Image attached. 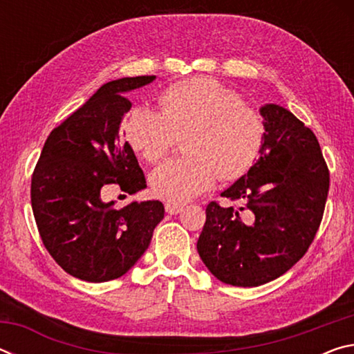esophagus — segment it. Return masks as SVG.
<instances>
[{"mask_svg": "<svg viewBox=\"0 0 354 354\" xmlns=\"http://www.w3.org/2000/svg\"><path fill=\"white\" fill-rule=\"evenodd\" d=\"M183 211V206H178V205H171V203H167L165 205V212L170 214V215H176Z\"/></svg>", "mask_w": 354, "mask_h": 354, "instance_id": "1", "label": "esophagus"}]
</instances>
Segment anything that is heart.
<instances>
[{
    "label": "heart",
    "instance_id": "obj_1",
    "mask_svg": "<svg viewBox=\"0 0 354 354\" xmlns=\"http://www.w3.org/2000/svg\"><path fill=\"white\" fill-rule=\"evenodd\" d=\"M160 112L137 106L122 131L134 151L149 164L169 154L185 137L187 158L169 160L153 171L151 190L160 200L181 205L212 187L217 178L234 181L261 156L266 123L241 93L212 77H189L159 95Z\"/></svg>",
    "mask_w": 354,
    "mask_h": 354
}]
</instances>
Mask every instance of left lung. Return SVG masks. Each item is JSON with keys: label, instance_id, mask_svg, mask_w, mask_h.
Segmentation results:
<instances>
[{"label": "left lung", "instance_id": "obj_1", "mask_svg": "<svg viewBox=\"0 0 354 354\" xmlns=\"http://www.w3.org/2000/svg\"><path fill=\"white\" fill-rule=\"evenodd\" d=\"M261 158L221 196L211 201L196 243L221 283L254 287L281 277L301 259L322 223L329 170L315 134L284 107L267 104Z\"/></svg>", "mask_w": 354, "mask_h": 354}]
</instances>
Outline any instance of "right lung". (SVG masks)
<instances>
[{
  "label": "right lung",
  "instance_id": "right-lung-1",
  "mask_svg": "<svg viewBox=\"0 0 354 354\" xmlns=\"http://www.w3.org/2000/svg\"><path fill=\"white\" fill-rule=\"evenodd\" d=\"M154 76L122 77L98 88L87 103L51 131L31 176V205L41 242L65 272L88 283L127 273L151 242L164 218L160 201L115 209L101 201L106 185L124 194L147 187V179L120 122L133 103L124 92Z\"/></svg>",
  "mask_w": 354,
  "mask_h": 354
}]
</instances>
